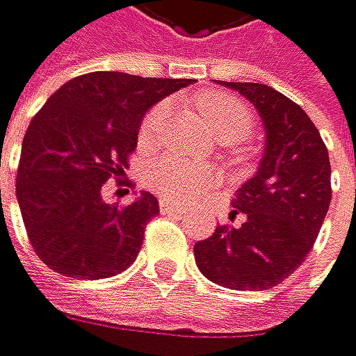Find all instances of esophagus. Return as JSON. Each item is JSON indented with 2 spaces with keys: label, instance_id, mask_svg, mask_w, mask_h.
Instances as JSON below:
<instances>
[{
  "label": "esophagus",
  "instance_id": "1",
  "mask_svg": "<svg viewBox=\"0 0 356 356\" xmlns=\"http://www.w3.org/2000/svg\"><path fill=\"white\" fill-rule=\"evenodd\" d=\"M159 210H161L163 214H184V210L179 208V205L168 203V201H161V203H159Z\"/></svg>",
  "mask_w": 356,
  "mask_h": 356
}]
</instances>
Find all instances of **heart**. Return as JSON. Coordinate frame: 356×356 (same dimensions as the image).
Listing matches in <instances>:
<instances>
[{
	"label": "heart",
	"instance_id": "obj_1",
	"mask_svg": "<svg viewBox=\"0 0 356 356\" xmlns=\"http://www.w3.org/2000/svg\"><path fill=\"white\" fill-rule=\"evenodd\" d=\"M199 115L203 124L208 127L216 138L223 140H241L250 131V111L245 109V104L232 96L210 91L203 94L197 102ZM163 115H166V106L157 104L151 109L140 127V142H151L157 131L161 129ZM212 184V172L203 166H195L175 157L159 159L155 166L148 170V186L155 193L172 203H184L188 199L197 197L201 190H205Z\"/></svg>",
	"mask_w": 356,
	"mask_h": 356
}]
</instances>
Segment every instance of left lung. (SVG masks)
I'll return each instance as SVG.
<instances>
[{
  "label": "left lung",
  "instance_id": "left-lung-1",
  "mask_svg": "<svg viewBox=\"0 0 356 356\" xmlns=\"http://www.w3.org/2000/svg\"><path fill=\"white\" fill-rule=\"evenodd\" d=\"M254 104L265 129L256 172L232 208L241 227H216L195 245L199 271L236 291H267L293 273L317 238L330 205V161L302 106L260 83H225Z\"/></svg>",
  "mask_w": 356,
  "mask_h": 356
}]
</instances>
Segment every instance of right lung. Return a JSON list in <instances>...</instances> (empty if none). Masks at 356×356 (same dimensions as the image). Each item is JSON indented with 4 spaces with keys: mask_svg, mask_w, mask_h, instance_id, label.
Returning <instances> with one entry per match:
<instances>
[{
    "mask_svg": "<svg viewBox=\"0 0 356 356\" xmlns=\"http://www.w3.org/2000/svg\"><path fill=\"white\" fill-rule=\"evenodd\" d=\"M190 78L91 72L47 98L30 122L17 170V201L30 243L49 269L100 280L127 271L144 227L159 214L151 193L109 203L102 184L122 177L148 109Z\"/></svg>",
    "mask_w": 356,
    "mask_h": 356,
    "instance_id": "add662e5",
    "label": "right lung"
}]
</instances>
